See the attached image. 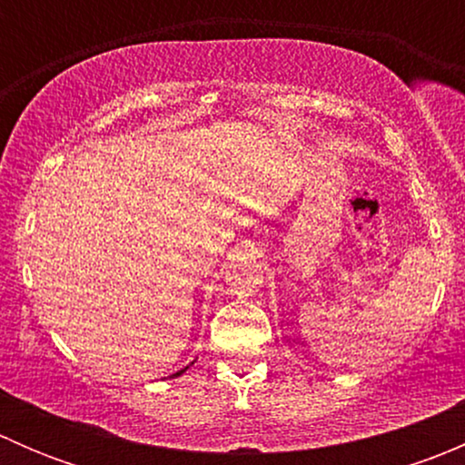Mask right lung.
Wrapping results in <instances>:
<instances>
[{"label": "right lung", "mask_w": 465, "mask_h": 465, "mask_svg": "<svg viewBox=\"0 0 465 465\" xmlns=\"http://www.w3.org/2000/svg\"><path fill=\"white\" fill-rule=\"evenodd\" d=\"M180 373H182V371H180ZM180 373H175V376H180Z\"/></svg>", "instance_id": "1"}]
</instances>
